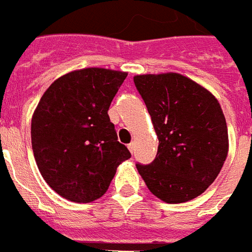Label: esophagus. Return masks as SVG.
I'll return each instance as SVG.
<instances>
[{"label":"esophagus","instance_id":"34e87169","mask_svg":"<svg viewBox=\"0 0 252 252\" xmlns=\"http://www.w3.org/2000/svg\"><path fill=\"white\" fill-rule=\"evenodd\" d=\"M128 150H130V153H134V150H135V142H131V143H128Z\"/></svg>","mask_w":252,"mask_h":252}]
</instances>
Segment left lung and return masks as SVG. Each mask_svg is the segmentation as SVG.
Instances as JSON below:
<instances>
[{
	"mask_svg": "<svg viewBox=\"0 0 252 252\" xmlns=\"http://www.w3.org/2000/svg\"><path fill=\"white\" fill-rule=\"evenodd\" d=\"M159 141L155 159L137 169L149 190L166 203L200 195L218 177L228 151L219 102L200 85L177 73L135 75Z\"/></svg>",
	"mask_w": 252,
	"mask_h": 252,
	"instance_id": "obj_1",
	"label": "left lung"
}]
</instances>
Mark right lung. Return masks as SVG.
Segmentation results:
<instances>
[{"mask_svg":"<svg viewBox=\"0 0 252 252\" xmlns=\"http://www.w3.org/2000/svg\"><path fill=\"white\" fill-rule=\"evenodd\" d=\"M127 73L89 67L49 86L32 118V147L43 179L57 194L89 203L105 194L131 154L119 143L109 107Z\"/></svg>","mask_w":252,"mask_h":252,"instance_id":"obj_1","label":"right lung"}]
</instances>
